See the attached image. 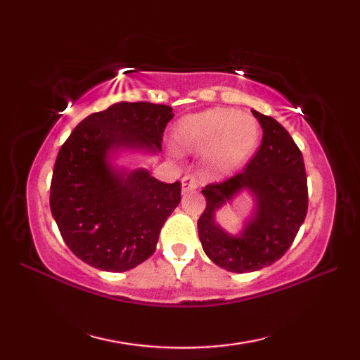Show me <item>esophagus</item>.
<instances>
[{
  "mask_svg": "<svg viewBox=\"0 0 360 360\" xmlns=\"http://www.w3.org/2000/svg\"><path fill=\"white\" fill-rule=\"evenodd\" d=\"M181 182H182V192L184 193L193 192V190L198 188V178L193 174H186Z\"/></svg>",
  "mask_w": 360,
  "mask_h": 360,
  "instance_id": "esophagus-1",
  "label": "esophagus"
}]
</instances>
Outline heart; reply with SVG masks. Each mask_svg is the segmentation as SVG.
I'll return each mask as SVG.
<instances>
[{"label": "heart", "mask_w": 360, "mask_h": 360, "mask_svg": "<svg viewBox=\"0 0 360 360\" xmlns=\"http://www.w3.org/2000/svg\"><path fill=\"white\" fill-rule=\"evenodd\" d=\"M262 128L258 120L232 108H210L192 114L176 125V142L187 151L212 150V164L219 173L240 167L255 151Z\"/></svg>", "instance_id": "heart-1"}]
</instances>
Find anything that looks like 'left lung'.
I'll list each match as a JSON object with an SVG mask.
<instances>
[{"instance_id": "8db88e82", "label": "left lung", "mask_w": 360, "mask_h": 360, "mask_svg": "<svg viewBox=\"0 0 360 360\" xmlns=\"http://www.w3.org/2000/svg\"><path fill=\"white\" fill-rule=\"evenodd\" d=\"M263 128V141L243 172L202 188L205 210L198 219L202 249L213 263L244 274L277 262L292 244L308 212V184L302 151L277 120L252 110ZM246 188L256 212L240 236L223 231L216 212Z\"/></svg>"}]
</instances>
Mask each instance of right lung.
Listing matches in <instances>:
<instances>
[{"label":"right lung","mask_w":360,"mask_h":360,"mask_svg":"<svg viewBox=\"0 0 360 360\" xmlns=\"http://www.w3.org/2000/svg\"><path fill=\"white\" fill-rule=\"evenodd\" d=\"M172 106L119 102L89 114L62 145L51 181V212L68 248L89 266L124 272L156 249L160 229L181 201V182L145 168L116 170L110 153L160 151Z\"/></svg>","instance_id":"right-lung-1"}]
</instances>
